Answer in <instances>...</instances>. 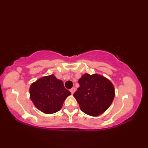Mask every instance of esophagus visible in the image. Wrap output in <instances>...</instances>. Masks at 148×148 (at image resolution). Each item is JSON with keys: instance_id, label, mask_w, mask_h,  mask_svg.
<instances>
[{"instance_id": "1", "label": "esophagus", "mask_w": 148, "mask_h": 148, "mask_svg": "<svg viewBox=\"0 0 148 148\" xmlns=\"http://www.w3.org/2000/svg\"><path fill=\"white\" fill-rule=\"evenodd\" d=\"M70 91H71L72 94H74V92L76 91V88H75V87H72V89H70Z\"/></svg>"}]
</instances>
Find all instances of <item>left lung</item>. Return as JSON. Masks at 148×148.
<instances>
[{"instance_id":"obj_1","label":"left lung","mask_w":148,"mask_h":148,"mask_svg":"<svg viewBox=\"0 0 148 148\" xmlns=\"http://www.w3.org/2000/svg\"><path fill=\"white\" fill-rule=\"evenodd\" d=\"M79 87L73 96L82 112L98 116L108 108L114 99V87L112 82L99 74H85L79 79Z\"/></svg>"}]
</instances>
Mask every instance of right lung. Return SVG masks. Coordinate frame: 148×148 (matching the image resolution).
Instances as JSON below:
<instances>
[{
    "label": "right lung",
    "instance_id": "right-lung-1",
    "mask_svg": "<svg viewBox=\"0 0 148 148\" xmlns=\"http://www.w3.org/2000/svg\"><path fill=\"white\" fill-rule=\"evenodd\" d=\"M30 96L37 109L45 114H53L62 108L71 92L64 87L63 82L54 75L42 77L30 87Z\"/></svg>",
    "mask_w": 148,
    "mask_h": 148
}]
</instances>
